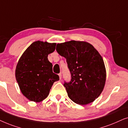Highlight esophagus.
I'll list each match as a JSON object with an SVG mask.
<instances>
[{"instance_id": "1", "label": "esophagus", "mask_w": 128, "mask_h": 128, "mask_svg": "<svg viewBox=\"0 0 128 128\" xmlns=\"http://www.w3.org/2000/svg\"><path fill=\"white\" fill-rule=\"evenodd\" d=\"M58 76H59V77H60V79H61V78H62V74H61V73L60 72V74H58Z\"/></svg>"}]
</instances>
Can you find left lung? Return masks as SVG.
Here are the masks:
<instances>
[{
  "instance_id": "obj_1",
  "label": "left lung",
  "mask_w": 128,
  "mask_h": 128,
  "mask_svg": "<svg viewBox=\"0 0 128 128\" xmlns=\"http://www.w3.org/2000/svg\"><path fill=\"white\" fill-rule=\"evenodd\" d=\"M56 50L66 58L71 73V81L64 84L68 96L79 105L92 102L102 92L106 81L101 56L91 44L80 41L57 44Z\"/></svg>"
}]
</instances>
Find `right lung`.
Instances as JSON below:
<instances>
[{
    "mask_svg": "<svg viewBox=\"0 0 128 128\" xmlns=\"http://www.w3.org/2000/svg\"><path fill=\"white\" fill-rule=\"evenodd\" d=\"M56 43L37 41L22 54L17 64L15 76L22 93L31 101L46 98L59 76L52 72L48 55L54 52Z\"/></svg>",
    "mask_w": 128,
    "mask_h": 128,
    "instance_id": "obj_1",
    "label": "right lung"
}]
</instances>
